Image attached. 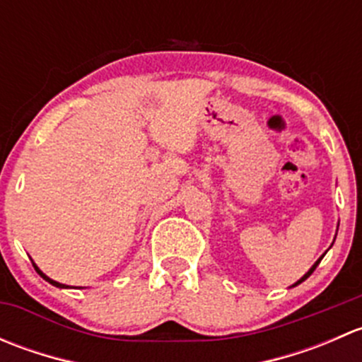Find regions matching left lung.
<instances>
[{
    "mask_svg": "<svg viewBox=\"0 0 362 362\" xmlns=\"http://www.w3.org/2000/svg\"><path fill=\"white\" fill-rule=\"evenodd\" d=\"M338 226H339V222H338ZM334 240H337V236H334ZM331 247H333V245H331ZM326 252H327V250H326ZM326 252H324V254H322V255H320V257H319V259H317V261H315V262H313V266H312V268H310V269H308V272H306V273H305V275H303V276H301V279H299V280H298V282H296V284H293V286H291V287H296V286H299V284H301V282H305V280H306V279H308V276H310V275H312V273H313V272H315V268H317V266H319V262H320V261H322V257H324V255H326Z\"/></svg>",
    "mask_w": 362,
    "mask_h": 362,
    "instance_id": "left-lung-1",
    "label": "left lung"
}]
</instances>
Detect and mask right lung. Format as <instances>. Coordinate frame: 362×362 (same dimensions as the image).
Here are the masks:
<instances>
[{
	"label": "right lung",
	"instance_id": "add662e5",
	"mask_svg": "<svg viewBox=\"0 0 362 362\" xmlns=\"http://www.w3.org/2000/svg\"><path fill=\"white\" fill-rule=\"evenodd\" d=\"M33 266H35L36 273H38V275H40V276H42V279H43V280H47V282H49V284H52V286L59 287V289H68V287H69V286H64V284H59V282H56V280L49 279V276H47V275H45V273H43V272H42V269H40V268H38V266H36V264H35V262H33Z\"/></svg>",
	"mask_w": 362,
	"mask_h": 362
}]
</instances>
